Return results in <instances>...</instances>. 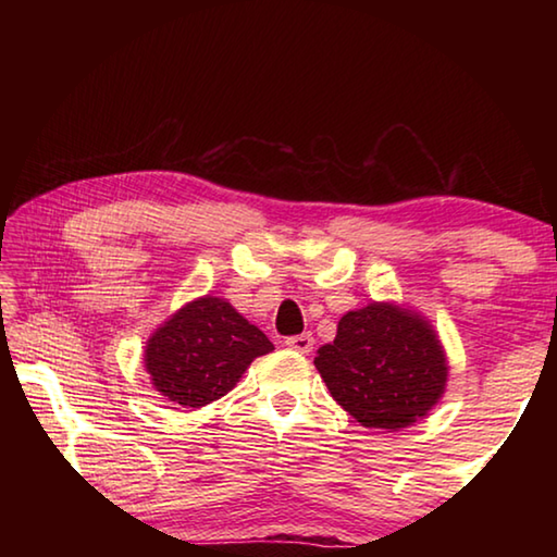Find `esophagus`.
Instances as JSON below:
<instances>
[{
    "mask_svg": "<svg viewBox=\"0 0 557 557\" xmlns=\"http://www.w3.org/2000/svg\"><path fill=\"white\" fill-rule=\"evenodd\" d=\"M287 348L297 354H309L314 348V336L312 334H297V336H289L287 338Z\"/></svg>",
    "mask_w": 557,
    "mask_h": 557,
    "instance_id": "34e87169",
    "label": "esophagus"
}]
</instances>
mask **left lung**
<instances>
[{
  "label": "left lung",
  "mask_w": 557,
  "mask_h": 557,
  "mask_svg": "<svg viewBox=\"0 0 557 557\" xmlns=\"http://www.w3.org/2000/svg\"><path fill=\"white\" fill-rule=\"evenodd\" d=\"M332 398L363 428L400 430L445 393L447 361L428 322L393 305L342 317L334 344L317 351Z\"/></svg>",
  "instance_id": "8db88e82"
}]
</instances>
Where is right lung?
Returning <instances> with one entry per match:
<instances>
[{
  "label": "right lung",
  "instance_id": "1",
  "mask_svg": "<svg viewBox=\"0 0 557 557\" xmlns=\"http://www.w3.org/2000/svg\"><path fill=\"white\" fill-rule=\"evenodd\" d=\"M272 348L270 338L228 301L201 297L157 329L147 342L145 366L169 400L201 408L228 393L245 369Z\"/></svg>",
  "mask_w": 557,
  "mask_h": 557
}]
</instances>
